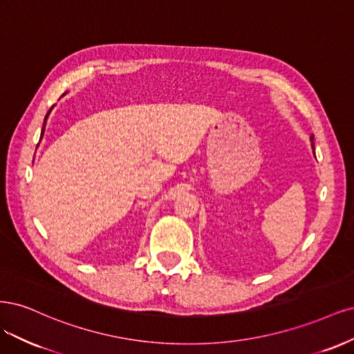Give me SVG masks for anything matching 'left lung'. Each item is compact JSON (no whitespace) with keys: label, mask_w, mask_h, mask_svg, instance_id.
I'll return each mask as SVG.
<instances>
[{"label":"left lung","mask_w":354,"mask_h":354,"mask_svg":"<svg viewBox=\"0 0 354 354\" xmlns=\"http://www.w3.org/2000/svg\"><path fill=\"white\" fill-rule=\"evenodd\" d=\"M310 142H312V148H313V153H315V144H313V135H310Z\"/></svg>","instance_id":"obj_1"}]
</instances>
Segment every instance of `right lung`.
Listing matches in <instances>:
<instances>
[{
    "label": "right lung",
    "mask_w": 354,
    "mask_h": 354,
    "mask_svg": "<svg viewBox=\"0 0 354 354\" xmlns=\"http://www.w3.org/2000/svg\"><path fill=\"white\" fill-rule=\"evenodd\" d=\"M63 95H66V93H64ZM63 95H62V97H63ZM53 109H54V106L50 109V111L47 113V116H45V119H44V124H42V131H41V138H39V141L42 140V136H44V131H45V123H47V119H48V116H50V113H51V110H53Z\"/></svg>",
    "instance_id": "1"
}]
</instances>
